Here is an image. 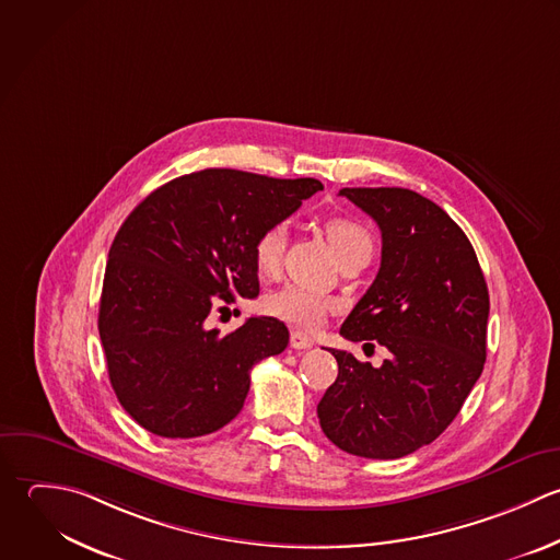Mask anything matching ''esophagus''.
<instances>
[{
    "mask_svg": "<svg viewBox=\"0 0 560 560\" xmlns=\"http://www.w3.org/2000/svg\"><path fill=\"white\" fill-rule=\"evenodd\" d=\"M290 347L296 349V351L310 349V347H314V340H312L307 334H303V331H292V336H290Z\"/></svg>",
    "mask_w": 560,
    "mask_h": 560,
    "instance_id": "esophagus-1",
    "label": "esophagus"
}]
</instances>
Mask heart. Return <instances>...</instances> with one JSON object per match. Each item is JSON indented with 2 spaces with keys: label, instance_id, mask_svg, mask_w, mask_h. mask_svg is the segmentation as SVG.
I'll return each instance as SVG.
<instances>
[{
  "label": "heart",
  "instance_id": "heart-1",
  "mask_svg": "<svg viewBox=\"0 0 560 560\" xmlns=\"http://www.w3.org/2000/svg\"><path fill=\"white\" fill-rule=\"evenodd\" d=\"M323 229L338 257H345L347 253H353L364 246L371 248L369 231L353 218L331 215L323 222ZM285 240H288L285 224H270L257 233V237L253 240L250 255L259 277L272 279L279 272L283 250H285ZM261 305L268 316L279 318L285 325L305 329V331H314L316 327H320L325 316L336 307V303L329 296L301 285H283L279 290H272L264 296Z\"/></svg>",
  "mask_w": 560,
  "mask_h": 560
}]
</instances>
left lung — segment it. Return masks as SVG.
Wrapping results in <instances>:
<instances>
[{
    "label": "left lung",
    "mask_w": 560,
    "mask_h": 560,
    "mask_svg": "<svg viewBox=\"0 0 560 560\" xmlns=\"http://www.w3.org/2000/svg\"><path fill=\"white\" fill-rule=\"evenodd\" d=\"M382 231V266L347 316L351 342L386 347L380 369L329 349L338 377L318 404L325 436L347 454L395 460L436 441L487 360L489 288L465 231L404 187H345Z\"/></svg>",
    "instance_id": "1"
}]
</instances>
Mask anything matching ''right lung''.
Segmentation results:
<instances>
[{"label": "right lung", "mask_w": 560, "mask_h": 560, "mask_svg": "<svg viewBox=\"0 0 560 560\" xmlns=\"http://www.w3.org/2000/svg\"><path fill=\"white\" fill-rule=\"evenodd\" d=\"M318 189L316 178L211 167L161 185L124 220L97 329L110 386L143 430L196 439L240 415L250 369L288 347V327L255 316L220 336L205 320L220 303L259 294L253 240Z\"/></svg>", "instance_id": "1"}]
</instances>
